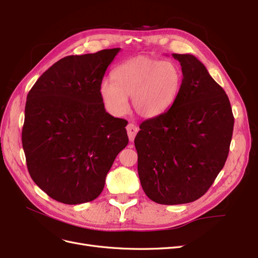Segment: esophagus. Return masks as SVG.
I'll return each instance as SVG.
<instances>
[{"label":"esophagus","mask_w":258,"mask_h":258,"mask_svg":"<svg viewBox=\"0 0 258 258\" xmlns=\"http://www.w3.org/2000/svg\"><path fill=\"white\" fill-rule=\"evenodd\" d=\"M126 131H127V135L131 141H133L136 137V134L138 133V127L133 123H128L126 126Z\"/></svg>","instance_id":"esophagus-1"}]
</instances>
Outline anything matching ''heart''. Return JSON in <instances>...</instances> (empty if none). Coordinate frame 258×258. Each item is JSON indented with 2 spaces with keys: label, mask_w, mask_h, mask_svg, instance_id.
I'll return each instance as SVG.
<instances>
[{
  "label": "heart",
  "mask_w": 258,
  "mask_h": 258,
  "mask_svg": "<svg viewBox=\"0 0 258 258\" xmlns=\"http://www.w3.org/2000/svg\"><path fill=\"white\" fill-rule=\"evenodd\" d=\"M111 80L100 84L99 92L106 109L116 116L133 108L140 117L152 119L168 111L176 102L183 85L179 66L170 60L138 56L122 62L111 72Z\"/></svg>",
  "instance_id": "obj_1"
}]
</instances>
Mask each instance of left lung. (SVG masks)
<instances>
[{
	"label": "left lung",
	"mask_w": 258,
	"mask_h": 258,
	"mask_svg": "<svg viewBox=\"0 0 258 258\" xmlns=\"http://www.w3.org/2000/svg\"><path fill=\"white\" fill-rule=\"evenodd\" d=\"M180 62L183 85L174 105L140 124L135 138L138 175L152 201L176 205L206 194L230 151L234 116L223 88L190 54Z\"/></svg>",
	"instance_id": "1"
}]
</instances>
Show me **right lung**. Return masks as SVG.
Segmentation results:
<instances>
[{
  "label": "right lung",
  "mask_w": 258,
  "mask_h": 258,
  "mask_svg": "<svg viewBox=\"0 0 258 258\" xmlns=\"http://www.w3.org/2000/svg\"><path fill=\"white\" fill-rule=\"evenodd\" d=\"M117 49L70 55L50 67L27 94L22 146L36 185L56 201H93L128 144L127 121L104 108L99 87Z\"/></svg>",
  "instance_id": "1"
}]
</instances>
